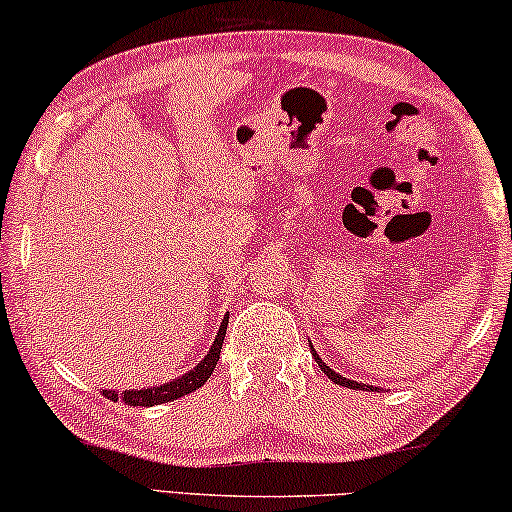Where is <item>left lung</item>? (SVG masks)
<instances>
[{
    "instance_id": "1",
    "label": "left lung",
    "mask_w": 512,
    "mask_h": 512,
    "mask_svg": "<svg viewBox=\"0 0 512 512\" xmlns=\"http://www.w3.org/2000/svg\"><path fill=\"white\" fill-rule=\"evenodd\" d=\"M310 353H313V357H315V362L320 364V369L324 371V374H327L331 381L336 383V386H343V388H353V390H369V393H376V390H381L378 386H369V383H360V381H353V378H345V376H341L338 374V371H334L331 367H327V362L322 360L320 355H317V350L313 348V343H310Z\"/></svg>"
}]
</instances>
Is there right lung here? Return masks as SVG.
Segmentation results:
<instances>
[{
	"mask_svg": "<svg viewBox=\"0 0 512 512\" xmlns=\"http://www.w3.org/2000/svg\"><path fill=\"white\" fill-rule=\"evenodd\" d=\"M225 329H228V315L223 317L221 327H218V334L214 338V343H211V348L207 350V355H204L202 360H199V364H195L190 371H185V374L171 378L167 383H159V386L136 388V390H103V395L112 402L122 400L126 404H131V407H155V404L174 402L178 397L195 393V390L202 388L204 383L209 381V376L214 374L218 357H221Z\"/></svg>",
	"mask_w": 512,
	"mask_h": 512,
	"instance_id": "obj_1",
	"label": "right lung"
}]
</instances>
